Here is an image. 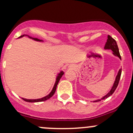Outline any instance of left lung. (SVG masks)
Segmentation results:
<instances>
[{
    "label": "left lung",
    "mask_w": 133,
    "mask_h": 133,
    "mask_svg": "<svg viewBox=\"0 0 133 133\" xmlns=\"http://www.w3.org/2000/svg\"><path fill=\"white\" fill-rule=\"evenodd\" d=\"M104 49H108V50H111L113 51V54H114L115 56H117L119 57V58L121 59V55L120 53H119V48L118 46H117V43H116V40L114 39H113L111 36L108 35L107 36V42L105 43V46H104ZM121 69H120L119 70L118 74H117V75L116 76V80H115L114 85H113L112 88L111 89V91L109 92L107 94L104 96V97H102L101 100H104L105 99H107V97H109V96L112 94L114 92V91L116 90V88H117V85L119 84V80H120L121 78ZM99 101H101V100H97V101H95L94 102H99Z\"/></svg>",
    "instance_id": "obj_1"
}]
</instances>
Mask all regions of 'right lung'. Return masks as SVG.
Returning a JSON list of instances; mask_svg holds the SVG:
<instances>
[{"instance_id":"add662e5","label":"right lung","mask_w":133,"mask_h":133,"mask_svg":"<svg viewBox=\"0 0 133 133\" xmlns=\"http://www.w3.org/2000/svg\"><path fill=\"white\" fill-rule=\"evenodd\" d=\"M24 35H22V36H21L20 37H22L24 36ZM29 37V38L32 39L34 40H36V41H41V40H39V39L38 38H32V37H30V36H28ZM64 74V73L63 72V71H61L60 73L58 74V75L57 78H56V82H55V84L54 87H53V90H52L51 92H50V94L49 95H46V97H43L41 98V99H23V98H22V100H24V101H26V102H43V101H46V100L49 99L52 96H53V95H54L55 91H56V87H57V85L58 83L59 80H60V78H62V75Z\"/></svg>"}]
</instances>
